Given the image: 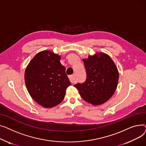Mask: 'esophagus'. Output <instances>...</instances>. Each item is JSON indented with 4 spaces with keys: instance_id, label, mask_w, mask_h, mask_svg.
I'll return each mask as SVG.
<instances>
[{
    "instance_id": "esophagus-1",
    "label": "esophagus",
    "mask_w": 146,
    "mask_h": 146,
    "mask_svg": "<svg viewBox=\"0 0 146 146\" xmlns=\"http://www.w3.org/2000/svg\"><path fill=\"white\" fill-rule=\"evenodd\" d=\"M69 79H70V81H71L72 83L75 82V78L74 75H70V76H69Z\"/></svg>"
}]
</instances>
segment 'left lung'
Returning a JSON list of instances; mask_svg holds the SVG:
<instances>
[{
    "mask_svg": "<svg viewBox=\"0 0 146 146\" xmlns=\"http://www.w3.org/2000/svg\"><path fill=\"white\" fill-rule=\"evenodd\" d=\"M82 61L87 72V79L74 87L81 97L94 106L104 104L115 92L118 82L117 68L110 56L104 53L90 55Z\"/></svg>",
    "mask_w": 146,
    "mask_h": 146,
    "instance_id": "obj_1",
    "label": "left lung"
}]
</instances>
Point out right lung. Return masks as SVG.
<instances>
[{"instance_id": "obj_1", "label": "right lung", "mask_w": 146, "mask_h": 146, "mask_svg": "<svg viewBox=\"0 0 146 146\" xmlns=\"http://www.w3.org/2000/svg\"><path fill=\"white\" fill-rule=\"evenodd\" d=\"M60 59L61 56L43 50L32 58L26 68L25 82L30 96L45 108L61 103L66 88L71 85Z\"/></svg>"}]
</instances>
